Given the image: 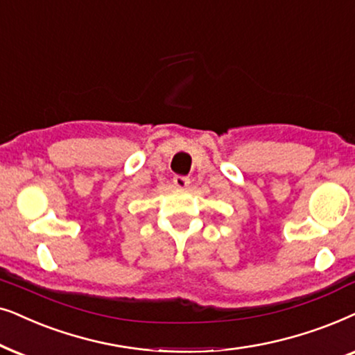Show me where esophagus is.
Masks as SVG:
<instances>
[{"instance_id": "esophagus-1", "label": "esophagus", "mask_w": 355, "mask_h": 355, "mask_svg": "<svg viewBox=\"0 0 355 355\" xmlns=\"http://www.w3.org/2000/svg\"><path fill=\"white\" fill-rule=\"evenodd\" d=\"M188 183H190V180H188L187 177H182V175H177V177L173 178V185L177 187V188H180V190H183V188H187Z\"/></svg>"}]
</instances>
